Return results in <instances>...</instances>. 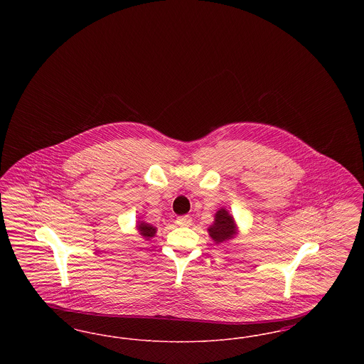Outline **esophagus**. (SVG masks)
I'll list each match as a JSON object with an SVG mask.
<instances>
[{
	"instance_id": "1",
	"label": "esophagus",
	"mask_w": 364,
	"mask_h": 364,
	"mask_svg": "<svg viewBox=\"0 0 364 364\" xmlns=\"http://www.w3.org/2000/svg\"><path fill=\"white\" fill-rule=\"evenodd\" d=\"M192 223V218L190 215H181V217H177L176 220V224L178 226H190Z\"/></svg>"
}]
</instances>
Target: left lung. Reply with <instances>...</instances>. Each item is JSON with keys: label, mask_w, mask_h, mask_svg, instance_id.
<instances>
[{"label": "left lung", "mask_w": 364, "mask_h": 364, "mask_svg": "<svg viewBox=\"0 0 364 364\" xmlns=\"http://www.w3.org/2000/svg\"><path fill=\"white\" fill-rule=\"evenodd\" d=\"M208 233L215 242H223L232 239L236 235V225L233 217L229 215L225 208H221L215 214L214 224L208 228Z\"/></svg>", "instance_id": "left-lung-1"}]
</instances>
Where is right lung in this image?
<instances>
[{
  "label": "right lung",
  "instance_id": "right-lung-1",
  "mask_svg": "<svg viewBox=\"0 0 364 364\" xmlns=\"http://www.w3.org/2000/svg\"><path fill=\"white\" fill-rule=\"evenodd\" d=\"M138 230L144 239H150L156 235V229L154 226L149 225L146 223H140L138 225Z\"/></svg>",
  "mask_w": 364,
  "mask_h": 364
}]
</instances>
